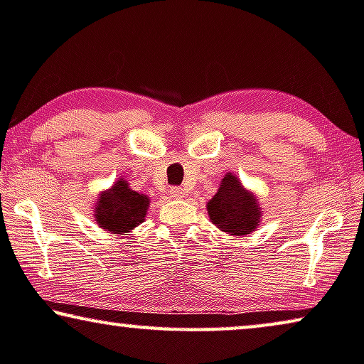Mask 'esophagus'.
I'll return each instance as SVG.
<instances>
[{
	"label": "esophagus",
	"mask_w": 364,
	"mask_h": 364,
	"mask_svg": "<svg viewBox=\"0 0 364 364\" xmlns=\"http://www.w3.org/2000/svg\"><path fill=\"white\" fill-rule=\"evenodd\" d=\"M170 196L171 198H175V199H183L184 196H186V194H184V191H183V189L181 188H171L170 189Z\"/></svg>",
	"instance_id": "esophagus-1"
}]
</instances>
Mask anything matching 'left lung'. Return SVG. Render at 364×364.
<instances>
[{"label":"left lung","instance_id":"obj_1","mask_svg":"<svg viewBox=\"0 0 364 364\" xmlns=\"http://www.w3.org/2000/svg\"><path fill=\"white\" fill-rule=\"evenodd\" d=\"M208 214L222 232L237 237L252 234L262 219L257 196L243 188L232 173H227L214 198L208 203Z\"/></svg>","mask_w":364,"mask_h":364}]
</instances>
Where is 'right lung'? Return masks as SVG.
<instances>
[{
	"label": "right lung",
	"instance_id": "add662e5",
	"mask_svg": "<svg viewBox=\"0 0 364 364\" xmlns=\"http://www.w3.org/2000/svg\"><path fill=\"white\" fill-rule=\"evenodd\" d=\"M150 205L147 194L130 189L126 180H117L111 189L102 191L96 200V224L112 234H129L145 220Z\"/></svg>",
	"mask_w": 364,
	"mask_h": 364
}]
</instances>
